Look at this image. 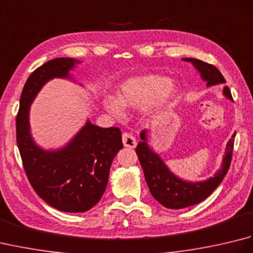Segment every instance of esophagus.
I'll return each mask as SVG.
<instances>
[{
	"label": "esophagus",
	"instance_id": "34e87169",
	"mask_svg": "<svg viewBox=\"0 0 253 253\" xmlns=\"http://www.w3.org/2000/svg\"><path fill=\"white\" fill-rule=\"evenodd\" d=\"M123 143H124V147H127L130 149L136 148V146H137V141H136L135 137L128 132L123 133Z\"/></svg>",
	"mask_w": 253,
	"mask_h": 253
}]
</instances>
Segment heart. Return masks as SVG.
Listing matches in <instances>:
<instances>
[{"label": "heart", "instance_id": "1", "mask_svg": "<svg viewBox=\"0 0 253 253\" xmlns=\"http://www.w3.org/2000/svg\"><path fill=\"white\" fill-rule=\"evenodd\" d=\"M179 93V87L168 77L142 74L124 80L118 85L116 98L105 95L102 103L112 116L122 117L125 107H141L146 117H158L169 109Z\"/></svg>", "mask_w": 253, "mask_h": 253}]
</instances>
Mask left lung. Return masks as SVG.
<instances>
[{
  "label": "left lung",
  "instance_id": "8db88e82",
  "mask_svg": "<svg viewBox=\"0 0 253 253\" xmlns=\"http://www.w3.org/2000/svg\"><path fill=\"white\" fill-rule=\"evenodd\" d=\"M181 60L192 64L197 72L200 74L201 79L207 83V87L226 84L223 75L211 64L191 57H185ZM223 94L225 98L233 101L227 85L223 88ZM235 136L236 132L233 133L232 138L227 142L221 168L215 171V174L206 180L190 181L180 178L169 169L159 153L155 152L149 144V131L143 130L140 133L141 141L138 143L136 153L142 166L149 190L153 198L163 207L174 210L195 206L207 199L216 189L225 175L227 174L232 161Z\"/></svg>",
  "mask_w": 253,
  "mask_h": 253
}]
</instances>
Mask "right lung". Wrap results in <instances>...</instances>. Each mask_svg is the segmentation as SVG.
Segmentation results:
<instances>
[{
  "label": "right lung",
  "mask_w": 253,
  "mask_h": 253,
  "mask_svg": "<svg viewBox=\"0 0 253 253\" xmlns=\"http://www.w3.org/2000/svg\"><path fill=\"white\" fill-rule=\"evenodd\" d=\"M79 64L76 58L58 57L37 68L25 84L16 118L18 149L31 186L49 206L68 213L87 212L100 201L113 160L123 149L118 128L99 127L89 118L61 148L43 149L32 137L29 114L36 96L54 78L76 84L71 72Z\"/></svg>",
  "instance_id": "add662e5"
}]
</instances>
